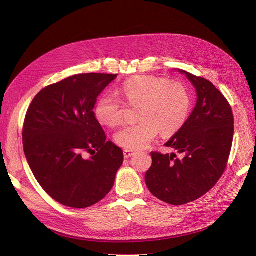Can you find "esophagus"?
Wrapping results in <instances>:
<instances>
[{"mask_svg":"<svg viewBox=\"0 0 256 256\" xmlns=\"http://www.w3.org/2000/svg\"><path fill=\"white\" fill-rule=\"evenodd\" d=\"M132 156H134V152H132V150H126L124 152V158H130Z\"/></svg>","mask_w":256,"mask_h":256,"instance_id":"1","label":"esophagus"}]
</instances>
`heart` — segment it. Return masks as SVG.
<instances>
[{"label":"heart","instance_id":"obj_1","mask_svg":"<svg viewBox=\"0 0 256 256\" xmlns=\"http://www.w3.org/2000/svg\"><path fill=\"white\" fill-rule=\"evenodd\" d=\"M126 102L139 106L137 124L120 128L114 136L117 145L128 150H142L160 130L162 136H172L186 124L191 111V98L180 82L150 76L130 78L120 88ZM94 115L102 126L114 128L124 117V102L110 93H104L94 106Z\"/></svg>","mask_w":256,"mask_h":256}]
</instances>
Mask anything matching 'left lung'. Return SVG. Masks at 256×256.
<instances>
[{
	"instance_id": "1",
	"label": "left lung",
	"mask_w": 256,
	"mask_h": 256,
	"mask_svg": "<svg viewBox=\"0 0 256 256\" xmlns=\"http://www.w3.org/2000/svg\"><path fill=\"white\" fill-rule=\"evenodd\" d=\"M197 92V102L184 126L165 143L180 154L152 152L145 182L154 196L182 206L204 196L222 176L234 139L230 104L210 80L178 70Z\"/></svg>"
}]
</instances>
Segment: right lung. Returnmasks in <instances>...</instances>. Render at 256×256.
<instances>
[{
  "instance_id": "obj_1",
  "label": "right lung",
  "mask_w": 256,
  "mask_h": 256,
  "mask_svg": "<svg viewBox=\"0 0 256 256\" xmlns=\"http://www.w3.org/2000/svg\"><path fill=\"white\" fill-rule=\"evenodd\" d=\"M116 78H66L44 88L26 111L24 156L39 184L63 206L85 208L98 204L111 191L124 163L122 150L106 141L93 112L98 96Z\"/></svg>"
}]
</instances>
